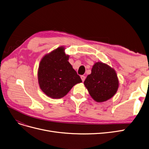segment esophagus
<instances>
[{"label":"esophagus","instance_id":"1","mask_svg":"<svg viewBox=\"0 0 149 149\" xmlns=\"http://www.w3.org/2000/svg\"><path fill=\"white\" fill-rule=\"evenodd\" d=\"M81 79H82V82H84V81H85V79H86V77H85L84 76H83V75H82V76H81Z\"/></svg>","mask_w":149,"mask_h":149}]
</instances>
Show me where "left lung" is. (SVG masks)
Here are the masks:
<instances>
[{
    "label": "left lung",
    "mask_w": 149,
    "mask_h": 149,
    "mask_svg": "<svg viewBox=\"0 0 149 149\" xmlns=\"http://www.w3.org/2000/svg\"><path fill=\"white\" fill-rule=\"evenodd\" d=\"M84 84L92 98L97 102L111 98L118 88V79L114 69L102 62H96Z\"/></svg>",
    "instance_id": "left-lung-1"
}]
</instances>
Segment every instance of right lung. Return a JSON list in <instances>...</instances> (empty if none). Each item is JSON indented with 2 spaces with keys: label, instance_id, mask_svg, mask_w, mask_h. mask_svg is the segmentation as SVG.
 <instances>
[{
  "label": "right lung",
  "instance_id": "obj_1",
  "mask_svg": "<svg viewBox=\"0 0 149 149\" xmlns=\"http://www.w3.org/2000/svg\"><path fill=\"white\" fill-rule=\"evenodd\" d=\"M68 58L63 46L41 58L38 70V84L41 91L49 97L61 98L74 85L82 82L80 76L68 61Z\"/></svg>",
  "mask_w": 149,
  "mask_h": 149
}]
</instances>
